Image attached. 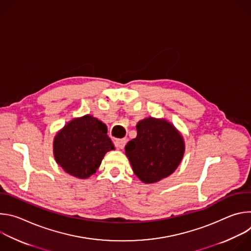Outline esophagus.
Wrapping results in <instances>:
<instances>
[{"label":"esophagus","instance_id":"obj_1","mask_svg":"<svg viewBox=\"0 0 251 251\" xmlns=\"http://www.w3.org/2000/svg\"><path fill=\"white\" fill-rule=\"evenodd\" d=\"M126 145V139H117L115 142V146L118 149H123Z\"/></svg>","mask_w":251,"mask_h":251}]
</instances>
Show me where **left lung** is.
I'll return each mask as SVG.
<instances>
[{
	"label": "left lung",
	"instance_id": "obj_1",
	"mask_svg": "<svg viewBox=\"0 0 251 251\" xmlns=\"http://www.w3.org/2000/svg\"><path fill=\"white\" fill-rule=\"evenodd\" d=\"M137 136L127 143L125 154L134 174L145 184L158 183L172 175L185 154L184 137L165 118L140 120Z\"/></svg>",
	"mask_w": 251,
	"mask_h": 251
}]
</instances>
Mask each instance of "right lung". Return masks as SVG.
Wrapping results in <instances>:
<instances>
[{
    "instance_id": "right-lung-1",
    "label": "right lung",
    "mask_w": 251,
    "mask_h": 251,
    "mask_svg": "<svg viewBox=\"0 0 251 251\" xmlns=\"http://www.w3.org/2000/svg\"><path fill=\"white\" fill-rule=\"evenodd\" d=\"M52 146L55 162L78 178L95 174L105 154L115 149L107 126L90 114L68 121L54 136Z\"/></svg>"
}]
</instances>
